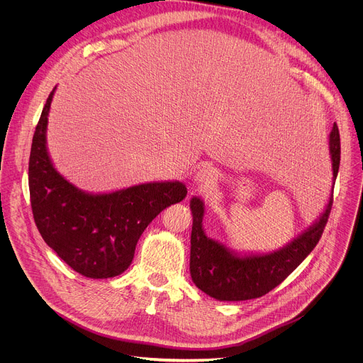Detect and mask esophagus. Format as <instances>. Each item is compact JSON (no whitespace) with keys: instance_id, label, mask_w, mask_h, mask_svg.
Here are the masks:
<instances>
[{"instance_id":"34e87169","label":"esophagus","mask_w":363,"mask_h":363,"mask_svg":"<svg viewBox=\"0 0 363 363\" xmlns=\"http://www.w3.org/2000/svg\"><path fill=\"white\" fill-rule=\"evenodd\" d=\"M217 175H216V171L213 168H208L205 167L202 169H199L195 175V182L201 186H208L211 185L214 181H216Z\"/></svg>"}]
</instances>
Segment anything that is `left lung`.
Here are the masks:
<instances>
[{"label": "left lung", "mask_w": 363, "mask_h": 363, "mask_svg": "<svg viewBox=\"0 0 363 363\" xmlns=\"http://www.w3.org/2000/svg\"><path fill=\"white\" fill-rule=\"evenodd\" d=\"M329 145L333 177L336 178L340 164V136L336 123H333ZM332 203L333 195L319 221L281 250L266 255L238 257L223 244L206 238L202 230V201L192 198L189 270L195 286L217 300L227 301L250 300L267 294L284 281L316 247L328 224Z\"/></svg>", "instance_id": "8db88e82"}]
</instances>
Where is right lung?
I'll return each mask as SVG.
<instances>
[{"instance_id":"right-lung-1","label":"right lung","mask_w":363,"mask_h":363,"mask_svg":"<svg viewBox=\"0 0 363 363\" xmlns=\"http://www.w3.org/2000/svg\"><path fill=\"white\" fill-rule=\"evenodd\" d=\"M55 89L47 97L34 130L28 188L35 225L74 272L90 279L122 274L132 263L145 228L167 206L181 202V182H150L105 195L84 194L51 165L45 149V128Z\"/></svg>"}]
</instances>
